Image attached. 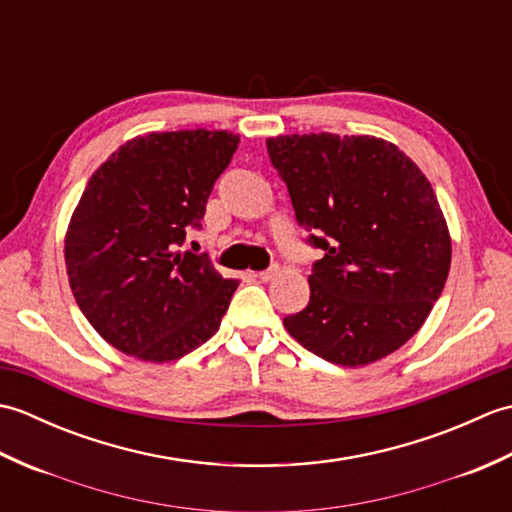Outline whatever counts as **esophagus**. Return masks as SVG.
<instances>
[{"mask_svg": "<svg viewBox=\"0 0 512 512\" xmlns=\"http://www.w3.org/2000/svg\"><path fill=\"white\" fill-rule=\"evenodd\" d=\"M253 275L262 281H270L279 275V266H270L268 270H259V273H253Z\"/></svg>", "mask_w": 512, "mask_h": 512, "instance_id": "obj_1", "label": "esophagus"}]
</instances>
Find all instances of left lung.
Segmentation results:
<instances>
[{
    "label": "left lung",
    "instance_id": "1",
    "mask_svg": "<svg viewBox=\"0 0 512 512\" xmlns=\"http://www.w3.org/2000/svg\"><path fill=\"white\" fill-rule=\"evenodd\" d=\"M266 147L310 246L323 250L308 306L284 319L286 330L343 367L396 352L449 277L451 235L431 182L376 136L292 134Z\"/></svg>",
    "mask_w": 512,
    "mask_h": 512
}]
</instances>
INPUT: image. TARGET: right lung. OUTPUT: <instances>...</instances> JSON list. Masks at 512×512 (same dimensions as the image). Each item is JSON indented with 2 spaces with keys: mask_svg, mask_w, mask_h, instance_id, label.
Listing matches in <instances>:
<instances>
[{
  "mask_svg": "<svg viewBox=\"0 0 512 512\" xmlns=\"http://www.w3.org/2000/svg\"><path fill=\"white\" fill-rule=\"evenodd\" d=\"M237 145L222 129L151 132L92 173L65 233V268L85 319L123 354L176 361L220 330L239 281L178 248Z\"/></svg>",
  "mask_w": 512,
  "mask_h": 512,
  "instance_id": "right-lung-1",
  "label": "right lung"
}]
</instances>
